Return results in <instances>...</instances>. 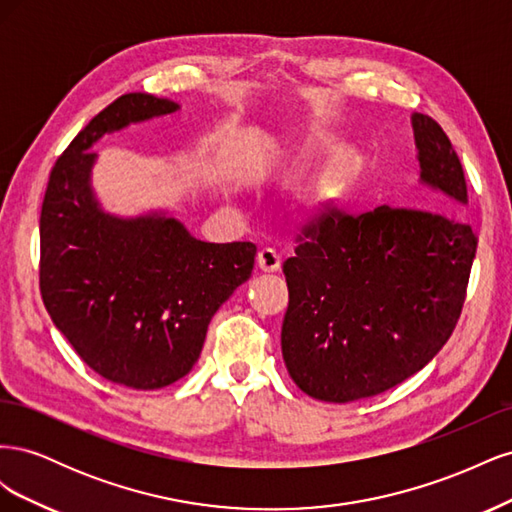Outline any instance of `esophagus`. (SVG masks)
<instances>
[{
    "instance_id": "obj_1",
    "label": "esophagus",
    "mask_w": 512,
    "mask_h": 512,
    "mask_svg": "<svg viewBox=\"0 0 512 512\" xmlns=\"http://www.w3.org/2000/svg\"><path fill=\"white\" fill-rule=\"evenodd\" d=\"M256 265L262 273H277L282 267V260L277 256L271 247H265V250H260L256 256Z\"/></svg>"
}]
</instances>
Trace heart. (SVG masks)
Segmentation results:
<instances>
[{
	"mask_svg": "<svg viewBox=\"0 0 512 512\" xmlns=\"http://www.w3.org/2000/svg\"><path fill=\"white\" fill-rule=\"evenodd\" d=\"M363 175L365 160L361 153L352 147L337 149L294 194V207L303 218L318 220L342 205Z\"/></svg>",
	"mask_w": 512,
	"mask_h": 512,
	"instance_id": "obj_1",
	"label": "heart"
}]
</instances>
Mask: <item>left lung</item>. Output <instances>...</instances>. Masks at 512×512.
<instances>
[{"instance_id":"8db88e82","label":"left lung","mask_w":512,"mask_h":512,"mask_svg":"<svg viewBox=\"0 0 512 512\" xmlns=\"http://www.w3.org/2000/svg\"><path fill=\"white\" fill-rule=\"evenodd\" d=\"M418 183L429 209L378 207L327 215L284 262L290 292L282 356L303 393L348 404L393 389L421 371L451 337L476 256L459 220L468 188L436 121L412 113Z\"/></svg>"}]
</instances>
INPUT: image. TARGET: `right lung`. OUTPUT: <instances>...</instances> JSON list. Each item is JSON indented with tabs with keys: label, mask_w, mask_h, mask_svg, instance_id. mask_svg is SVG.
<instances>
[{
	"label": "right lung",
	"mask_w": 512,
	"mask_h": 512,
	"mask_svg": "<svg viewBox=\"0 0 512 512\" xmlns=\"http://www.w3.org/2000/svg\"><path fill=\"white\" fill-rule=\"evenodd\" d=\"M179 108L151 94L108 104L55 162L40 215L46 312L91 369L138 391L190 374L213 314L250 280L256 256L247 241L196 239L168 209L117 215L96 196L91 147Z\"/></svg>",
	"instance_id": "right-lung-1"
}]
</instances>
